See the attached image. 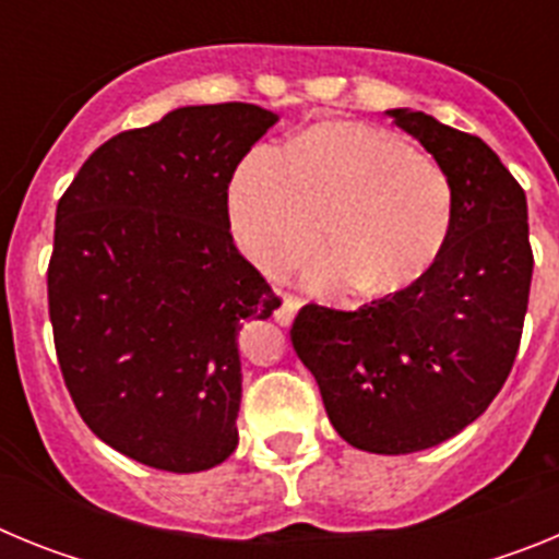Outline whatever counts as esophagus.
<instances>
[{"label": "esophagus", "instance_id": "1", "mask_svg": "<svg viewBox=\"0 0 559 559\" xmlns=\"http://www.w3.org/2000/svg\"><path fill=\"white\" fill-rule=\"evenodd\" d=\"M299 308H302V302H299L296 296H290V294L280 296V305H276V310H274L276 324H283V328H288V324L296 319V310H299Z\"/></svg>", "mask_w": 559, "mask_h": 559}]
</instances>
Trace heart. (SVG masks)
Instances as JSON below:
<instances>
[{
	"instance_id": "1",
	"label": "heart",
	"mask_w": 559,
	"mask_h": 559,
	"mask_svg": "<svg viewBox=\"0 0 559 559\" xmlns=\"http://www.w3.org/2000/svg\"><path fill=\"white\" fill-rule=\"evenodd\" d=\"M237 243L265 274H283L319 246L316 290L364 299L406 294L431 274L451 237L445 170L412 142L372 126H316L280 156L254 147L229 187Z\"/></svg>"
}]
</instances>
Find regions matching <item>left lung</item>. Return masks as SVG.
<instances>
[{"label":"left lung","mask_w":559,"mask_h":559,"mask_svg":"<svg viewBox=\"0 0 559 559\" xmlns=\"http://www.w3.org/2000/svg\"><path fill=\"white\" fill-rule=\"evenodd\" d=\"M445 170L448 246L406 294L358 310L305 305L290 341L358 451H426L481 417L515 364L530 305L526 192L487 142L412 108L386 111Z\"/></svg>","instance_id":"obj_1"}]
</instances>
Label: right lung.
I'll return each mask as SVG.
<instances>
[{"instance_id":"obj_1","label":"right lung","mask_w":559,"mask_h":559,"mask_svg":"<svg viewBox=\"0 0 559 559\" xmlns=\"http://www.w3.org/2000/svg\"><path fill=\"white\" fill-rule=\"evenodd\" d=\"M276 120L251 103L176 108L97 147L58 201L63 383L106 445L156 471H210L237 448V333L280 296L237 251L226 201Z\"/></svg>"}]
</instances>
